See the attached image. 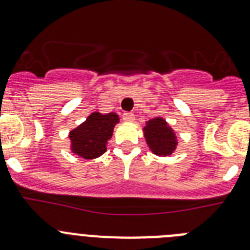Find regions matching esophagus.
Segmentation results:
<instances>
[{
  "label": "esophagus",
  "mask_w": 250,
  "mask_h": 250,
  "mask_svg": "<svg viewBox=\"0 0 250 250\" xmlns=\"http://www.w3.org/2000/svg\"><path fill=\"white\" fill-rule=\"evenodd\" d=\"M123 120L126 121V123H131V121L135 120V115L132 113H129V111H126V113L123 114Z\"/></svg>",
  "instance_id": "34e87169"
}]
</instances>
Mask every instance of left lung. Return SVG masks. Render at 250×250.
I'll return each instance as SVG.
<instances>
[{
  "mask_svg": "<svg viewBox=\"0 0 250 250\" xmlns=\"http://www.w3.org/2000/svg\"><path fill=\"white\" fill-rule=\"evenodd\" d=\"M144 131L147 145L153 153L160 156H168L176 148V135L164 119L156 118L150 120L144 127Z\"/></svg>",
  "mask_w": 250,
  "mask_h": 250,
  "instance_id": "obj_1",
  "label": "left lung"
}]
</instances>
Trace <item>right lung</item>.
Segmentation results:
<instances>
[{
	"label": "right lung",
	"instance_id": "obj_1",
	"mask_svg": "<svg viewBox=\"0 0 250 250\" xmlns=\"http://www.w3.org/2000/svg\"><path fill=\"white\" fill-rule=\"evenodd\" d=\"M118 121L119 116L115 113L89 115L82 125L70 131L73 152L86 160L99 157L106 151V143Z\"/></svg>",
	"mask_w": 250,
	"mask_h": 250
}]
</instances>
